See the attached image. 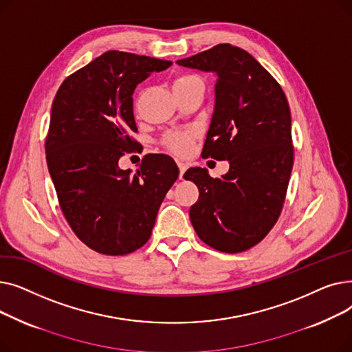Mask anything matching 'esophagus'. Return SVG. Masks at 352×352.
I'll return each instance as SVG.
<instances>
[{
	"instance_id": "esophagus-1",
	"label": "esophagus",
	"mask_w": 352,
	"mask_h": 352,
	"mask_svg": "<svg viewBox=\"0 0 352 352\" xmlns=\"http://www.w3.org/2000/svg\"><path fill=\"white\" fill-rule=\"evenodd\" d=\"M178 168H179V178L182 179V177H184V173L187 171V164H184V162H178Z\"/></svg>"
}]
</instances>
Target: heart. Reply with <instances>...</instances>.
Returning <instances> with one entry per match:
<instances>
[{
    "label": "heart",
    "mask_w": 352,
    "mask_h": 352,
    "mask_svg": "<svg viewBox=\"0 0 352 352\" xmlns=\"http://www.w3.org/2000/svg\"><path fill=\"white\" fill-rule=\"evenodd\" d=\"M192 81H199V80L195 76H191V74H182V76H178L174 80L173 89L187 85ZM191 144H192V131H174L165 137V145L178 155L187 154L190 151Z\"/></svg>",
    "instance_id": "b5f03b06"
}]
</instances>
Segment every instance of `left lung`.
Instances as JSON below:
<instances>
[{"label":"left lung","mask_w":352,"mask_h":352,"mask_svg":"<svg viewBox=\"0 0 352 352\" xmlns=\"http://www.w3.org/2000/svg\"><path fill=\"white\" fill-rule=\"evenodd\" d=\"M177 64L215 74L214 113L201 155L230 162L221 178L199 166L184 174L199 191L191 224L221 252L245 251L271 231L283 210L294 164L287 97L251 54L231 44Z\"/></svg>","instance_id":"left-lung-1"}]
</instances>
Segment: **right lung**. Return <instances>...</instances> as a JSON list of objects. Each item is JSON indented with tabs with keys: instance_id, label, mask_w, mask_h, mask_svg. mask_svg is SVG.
Instances as JSON below:
<instances>
[{
	"instance_id": "obj_1",
	"label": "right lung",
	"mask_w": 352,
	"mask_h": 352,
	"mask_svg": "<svg viewBox=\"0 0 352 352\" xmlns=\"http://www.w3.org/2000/svg\"><path fill=\"white\" fill-rule=\"evenodd\" d=\"M173 63L107 51L61 84L51 108L47 165L69 227L100 254L125 255L151 236L161 202L178 178L175 161L148 154L140 168L118 160L140 144L135 87Z\"/></svg>"
}]
</instances>
